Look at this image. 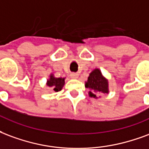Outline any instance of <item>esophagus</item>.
<instances>
[{
	"label": "esophagus",
	"mask_w": 149,
	"mask_h": 149,
	"mask_svg": "<svg viewBox=\"0 0 149 149\" xmlns=\"http://www.w3.org/2000/svg\"><path fill=\"white\" fill-rule=\"evenodd\" d=\"M70 77H71L72 79H77V78L78 77V73H77V72H72V73L70 74Z\"/></svg>",
	"instance_id": "34e87169"
}]
</instances>
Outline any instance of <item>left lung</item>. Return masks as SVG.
<instances>
[{
    "mask_svg": "<svg viewBox=\"0 0 149 149\" xmlns=\"http://www.w3.org/2000/svg\"><path fill=\"white\" fill-rule=\"evenodd\" d=\"M87 88L93 91H89V95L91 97L97 98L95 93L106 94L108 93V81L102 77L100 69H95L91 72L88 78V81L85 83Z\"/></svg>",
    "mask_w": 149,
    "mask_h": 149,
    "instance_id": "8db88e82",
    "label": "left lung"
}]
</instances>
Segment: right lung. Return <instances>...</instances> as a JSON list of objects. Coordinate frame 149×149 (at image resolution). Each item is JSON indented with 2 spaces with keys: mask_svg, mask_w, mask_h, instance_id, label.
Instances as JSON below:
<instances>
[{
  "mask_svg": "<svg viewBox=\"0 0 149 149\" xmlns=\"http://www.w3.org/2000/svg\"><path fill=\"white\" fill-rule=\"evenodd\" d=\"M65 84V78L54 77V75L51 74L49 79L47 80V85L55 91H61Z\"/></svg>",
  "mask_w": 149,
  "mask_h": 149,
  "instance_id": "add662e5",
  "label": "right lung"
}]
</instances>
